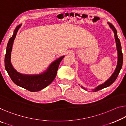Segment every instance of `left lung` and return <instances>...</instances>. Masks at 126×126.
Returning <instances> with one entry per match:
<instances>
[{"label":"left lung","mask_w":126,"mask_h":126,"mask_svg":"<svg viewBox=\"0 0 126 126\" xmlns=\"http://www.w3.org/2000/svg\"><path fill=\"white\" fill-rule=\"evenodd\" d=\"M109 25L111 29L112 30V31L114 32V37H115V39L116 42V46H117V49L118 51V63H117V67H116V69L113 74L111 75V76L109 79V80H107L106 82H105L104 84H101L99 86H98L97 88H95V89H93V92H97L99 90L102 89L103 88H106L108 87H109L110 85L113 83V82L115 81V80L117 79V77L118 75L119 74L120 71L122 67V64H123V54L122 52V47L121 45V42H120V41L119 38H118L117 36V30L114 27L113 25H112L111 24L108 22ZM81 88H83V89H85V88L84 87H81Z\"/></svg>","instance_id":"8db88e82"}]
</instances>
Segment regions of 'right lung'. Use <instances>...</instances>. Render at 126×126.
Returning <instances> with one entry per match:
<instances>
[{"label": "right lung", "instance_id": "1", "mask_svg": "<svg viewBox=\"0 0 126 126\" xmlns=\"http://www.w3.org/2000/svg\"><path fill=\"white\" fill-rule=\"evenodd\" d=\"M21 26V24H20L16 28L14 34L9 39L4 59L5 68L11 80L17 85L30 92H38L46 88L54 80L57 76L59 64L64 56H62L55 60L50 64L46 71L41 74L33 75H23L17 72L11 63V54L14 41L16 37L18 30Z\"/></svg>", "mask_w": 126, "mask_h": 126}]
</instances>
